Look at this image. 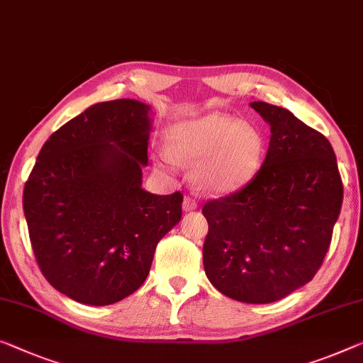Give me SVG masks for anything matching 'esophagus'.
Listing matches in <instances>:
<instances>
[{"label": "esophagus", "instance_id": "34e87169", "mask_svg": "<svg viewBox=\"0 0 363 363\" xmlns=\"http://www.w3.org/2000/svg\"><path fill=\"white\" fill-rule=\"evenodd\" d=\"M182 207H184V210H186V212H191V210H196V208H197V200H196V197L187 196L186 199H184Z\"/></svg>", "mask_w": 363, "mask_h": 363}]
</instances>
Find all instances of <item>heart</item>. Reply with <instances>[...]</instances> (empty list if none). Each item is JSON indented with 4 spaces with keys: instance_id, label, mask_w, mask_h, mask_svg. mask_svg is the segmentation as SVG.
<instances>
[{
    "instance_id": "heart-1",
    "label": "heart",
    "mask_w": 363,
    "mask_h": 363,
    "mask_svg": "<svg viewBox=\"0 0 363 363\" xmlns=\"http://www.w3.org/2000/svg\"><path fill=\"white\" fill-rule=\"evenodd\" d=\"M172 158L197 164L196 182L212 194H226L254 176L266 153V137L251 122L226 112H210L177 123L169 133ZM166 155V160H171Z\"/></svg>"
}]
</instances>
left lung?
<instances>
[{
	"mask_svg": "<svg viewBox=\"0 0 363 363\" xmlns=\"http://www.w3.org/2000/svg\"><path fill=\"white\" fill-rule=\"evenodd\" d=\"M270 125L266 160L228 196L205 202L203 267L242 303L285 298L315 277L331 245L344 187L329 140L284 107L251 102Z\"/></svg>",
	"mask_w": 363,
	"mask_h": 363,
	"instance_id": "left-lung-1",
	"label": "left lung"
}]
</instances>
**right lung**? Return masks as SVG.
I'll list each match as a JSON object with an SVG mask.
<instances>
[{
	"mask_svg": "<svg viewBox=\"0 0 363 363\" xmlns=\"http://www.w3.org/2000/svg\"><path fill=\"white\" fill-rule=\"evenodd\" d=\"M150 106L117 99L91 106L40 150L23 207L47 282L84 305L104 306L138 290L161 238L182 216V194L142 187Z\"/></svg>",
	"mask_w": 363,
	"mask_h": 363,
	"instance_id": "1",
	"label": "right lung"
}]
</instances>
